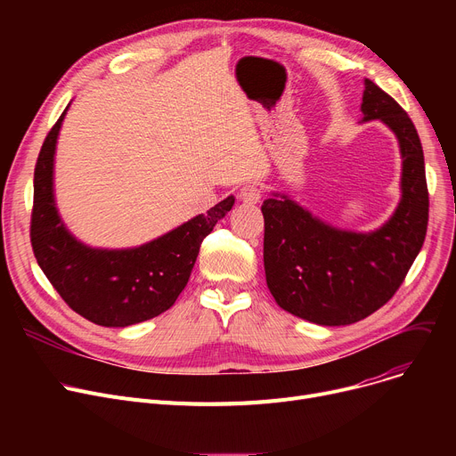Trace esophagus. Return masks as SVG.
<instances>
[{"instance_id": "1", "label": "esophagus", "mask_w": 456, "mask_h": 456, "mask_svg": "<svg viewBox=\"0 0 456 456\" xmlns=\"http://www.w3.org/2000/svg\"><path fill=\"white\" fill-rule=\"evenodd\" d=\"M262 198V191L256 184H246L240 188V194H238V200L248 205H256Z\"/></svg>"}]
</instances>
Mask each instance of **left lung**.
Masks as SVG:
<instances>
[{
    "label": "left lung",
    "mask_w": 456,
    "mask_h": 456,
    "mask_svg": "<svg viewBox=\"0 0 456 456\" xmlns=\"http://www.w3.org/2000/svg\"><path fill=\"white\" fill-rule=\"evenodd\" d=\"M361 124L379 119L397 138L399 203L373 231L332 225L289 194L270 191L265 272L277 305L316 325H351L373 314L401 286L427 232L428 191L418 131L394 98L364 79Z\"/></svg>",
    "instance_id": "1"
}]
</instances>
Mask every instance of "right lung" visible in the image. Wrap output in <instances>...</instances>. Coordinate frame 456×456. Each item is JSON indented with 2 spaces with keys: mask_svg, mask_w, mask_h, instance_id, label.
I'll use <instances>...</instances> for the list:
<instances>
[{
  "mask_svg": "<svg viewBox=\"0 0 456 456\" xmlns=\"http://www.w3.org/2000/svg\"><path fill=\"white\" fill-rule=\"evenodd\" d=\"M66 110L45 136L35 167L31 244L37 262L71 310L102 327H129L170 308L190 279L203 238L234 196L153 240L122 249L92 248L71 234L55 201V153Z\"/></svg>",
  "mask_w": 456,
  "mask_h": 456,
  "instance_id": "add662e5",
  "label": "right lung"
}]
</instances>
